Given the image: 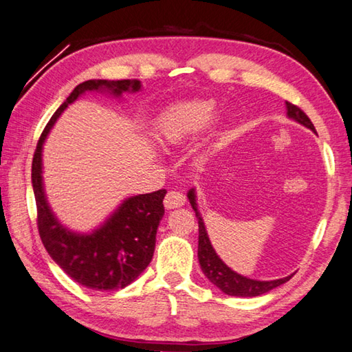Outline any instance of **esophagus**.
Segmentation results:
<instances>
[{
    "mask_svg": "<svg viewBox=\"0 0 352 352\" xmlns=\"http://www.w3.org/2000/svg\"><path fill=\"white\" fill-rule=\"evenodd\" d=\"M164 208L166 209H177V208H182V206L186 203V198L183 194L177 190H169L166 197H164Z\"/></svg>",
    "mask_w": 352,
    "mask_h": 352,
    "instance_id": "1",
    "label": "esophagus"
}]
</instances>
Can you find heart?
<instances>
[{
  "label": "heart",
  "mask_w": 352,
  "mask_h": 352,
  "mask_svg": "<svg viewBox=\"0 0 352 352\" xmlns=\"http://www.w3.org/2000/svg\"><path fill=\"white\" fill-rule=\"evenodd\" d=\"M212 100L189 99L177 102L158 114L154 123V139L163 144H178L201 131L215 116Z\"/></svg>",
  "instance_id": "1"
}]
</instances>
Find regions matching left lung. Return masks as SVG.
I'll return each instance as SVG.
<instances>
[{
	"instance_id": "1",
	"label": "left lung",
	"mask_w": 352,
	"mask_h": 352,
	"mask_svg": "<svg viewBox=\"0 0 352 352\" xmlns=\"http://www.w3.org/2000/svg\"><path fill=\"white\" fill-rule=\"evenodd\" d=\"M287 107V116L288 119H293L294 122L300 123V125L307 126L316 133L314 125L311 120L308 119V116L302 111L299 107L293 105L290 102H285ZM189 203L192 209L195 210V217L198 219V261L199 265H201V270L206 274L213 285H217L219 290L229 296H238V298H254V296H261L264 293H268L273 288H276L282 284H285L287 280H290L293 274L282 279H274V280H258V279H250L245 278L243 274H238L233 272L230 267H227L221 258L218 256L215 249L212 247V243L208 235V230H206L204 221L201 218V213L198 210L197 204V194L195 189L192 188L188 192Z\"/></svg>"
}]
</instances>
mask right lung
I'll return each instance as SVG.
<instances>
[{"label":"right lung","mask_w":352,"mask_h":352,"mask_svg":"<svg viewBox=\"0 0 352 352\" xmlns=\"http://www.w3.org/2000/svg\"><path fill=\"white\" fill-rule=\"evenodd\" d=\"M142 82L85 80L76 87L56 109L39 137L32 162V186L38 210V230L45 250L68 276L78 284L98 292H114L129 285L144 272L153 259L158 224L164 215L166 190L142 194L123 199L105 223L89 233H79L62 226L48 206L43 183V146L48 133L64 109L87 91L137 93Z\"/></svg>","instance_id":"right-lung-1"}]
</instances>
